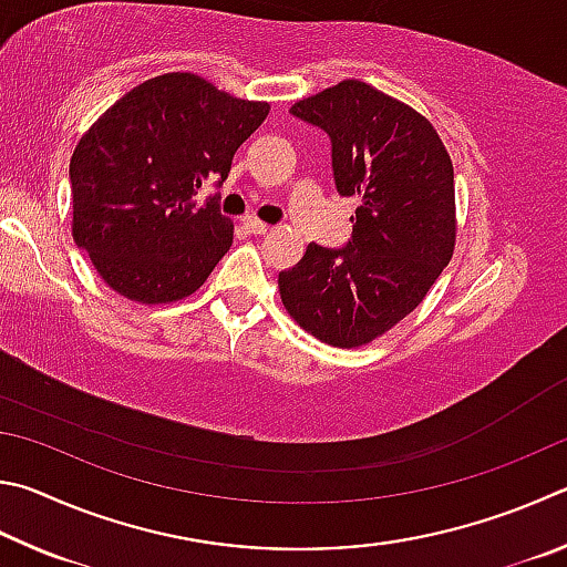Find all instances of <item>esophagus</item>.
Masks as SVG:
<instances>
[{
	"mask_svg": "<svg viewBox=\"0 0 567 567\" xmlns=\"http://www.w3.org/2000/svg\"><path fill=\"white\" fill-rule=\"evenodd\" d=\"M244 226H246V231L248 234H266L268 228V224H264V221H258V218H254V216H248V218H244Z\"/></svg>",
	"mask_w": 567,
	"mask_h": 567,
	"instance_id": "obj_1",
	"label": "esophagus"
}]
</instances>
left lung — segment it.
<instances>
[{
	"mask_svg": "<svg viewBox=\"0 0 567 567\" xmlns=\"http://www.w3.org/2000/svg\"><path fill=\"white\" fill-rule=\"evenodd\" d=\"M291 114L329 134L336 188L361 206L349 244H309L278 274V291L303 331L355 349L403 321L449 266L453 164L429 118L359 79L301 99Z\"/></svg>",
	"mask_w": 567,
	"mask_h": 567,
	"instance_id": "8db88e82",
	"label": "left lung"
}]
</instances>
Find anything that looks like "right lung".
I'll list each match as a JSON object with an SVG mask.
<instances>
[{
    "label": "right lung",
    "instance_id": "obj_1",
    "mask_svg": "<svg viewBox=\"0 0 567 567\" xmlns=\"http://www.w3.org/2000/svg\"><path fill=\"white\" fill-rule=\"evenodd\" d=\"M204 76L172 72L134 86L79 138L69 164L72 236L109 289L138 303L192 296L234 241L208 178L224 182L236 148L268 114Z\"/></svg>",
    "mask_w": 567,
    "mask_h": 567
}]
</instances>
